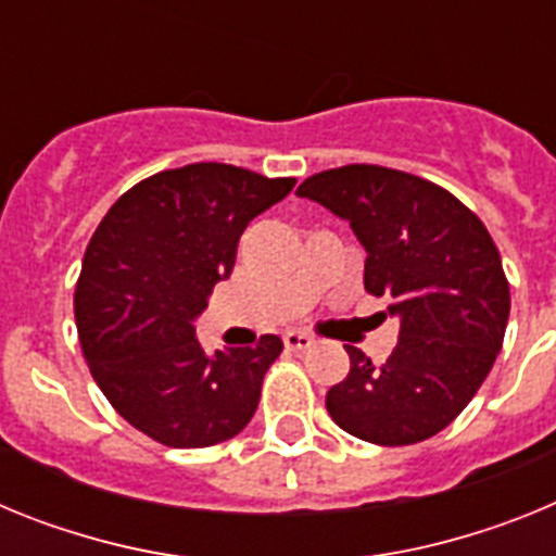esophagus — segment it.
I'll return each instance as SVG.
<instances>
[{"instance_id":"1","label":"esophagus","mask_w":556,"mask_h":556,"mask_svg":"<svg viewBox=\"0 0 556 556\" xmlns=\"http://www.w3.org/2000/svg\"><path fill=\"white\" fill-rule=\"evenodd\" d=\"M283 345H287V351H306V348L314 345V339L301 331H287L283 333Z\"/></svg>"}]
</instances>
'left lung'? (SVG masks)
Returning <instances> with one entry per match:
<instances>
[{"instance_id":"1","label":"left lung","mask_w":556,"mask_h":556,"mask_svg":"<svg viewBox=\"0 0 556 556\" xmlns=\"http://www.w3.org/2000/svg\"><path fill=\"white\" fill-rule=\"evenodd\" d=\"M298 194L351 223L367 250L365 289L401 320L384 365L345 345L351 372L328 390V415L376 445L429 440L470 404L504 342L498 248L468 205L409 172L348 164L306 178Z\"/></svg>"}]
</instances>
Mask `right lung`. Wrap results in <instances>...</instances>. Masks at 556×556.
Returning <instances> with one entry per match:
<instances>
[{"label": "right lung", "instance_id": "right-lung-1", "mask_svg": "<svg viewBox=\"0 0 556 556\" xmlns=\"http://www.w3.org/2000/svg\"><path fill=\"white\" fill-rule=\"evenodd\" d=\"M294 178L230 164L166 169L127 189L88 242L75 289L83 356L132 429L169 448H208L250 424L283 342L205 353L194 320L233 269L250 219Z\"/></svg>", "mask_w": 556, "mask_h": 556}]
</instances>
